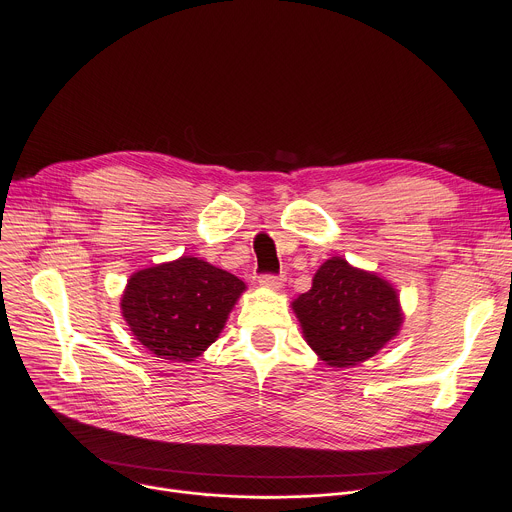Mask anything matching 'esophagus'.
Listing matches in <instances>:
<instances>
[{"mask_svg": "<svg viewBox=\"0 0 512 512\" xmlns=\"http://www.w3.org/2000/svg\"><path fill=\"white\" fill-rule=\"evenodd\" d=\"M283 281L285 277L283 275H271V273H265L259 277V283L267 289H281L283 287Z\"/></svg>", "mask_w": 512, "mask_h": 512, "instance_id": "obj_1", "label": "esophagus"}]
</instances>
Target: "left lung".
I'll list each match as a JSON object with an SVG mask.
<instances>
[{
	"label": "left lung",
	"instance_id": "8db88e82",
	"mask_svg": "<svg viewBox=\"0 0 512 512\" xmlns=\"http://www.w3.org/2000/svg\"><path fill=\"white\" fill-rule=\"evenodd\" d=\"M306 342L334 369L375 356L403 324L397 289L342 257L320 265L312 287L291 302Z\"/></svg>",
	"mask_w": 512,
	"mask_h": 512
}]
</instances>
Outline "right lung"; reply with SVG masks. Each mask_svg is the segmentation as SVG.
<instances>
[{
    "mask_svg": "<svg viewBox=\"0 0 512 512\" xmlns=\"http://www.w3.org/2000/svg\"><path fill=\"white\" fill-rule=\"evenodd\" d=\"M245 291L233 273L198 257H180L133 273L121 314L150 352L170 362H190L223 332Z\"/></svg>",
    "mask_w": 512,
    "mask_h": 512,
    "instance_id": "right-lung-1",
    "label": "right lung"
}]
</instances>
